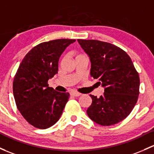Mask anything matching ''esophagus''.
Returning a JSON list of instances; mask_svg holds the SVG:
<instances>
[{"label":"esophagus","mask_w":154,"mask_h":154,"mask_svg":"<svg viewBox=\"0 0 154 154\" xmlns=\"http://www.w3.org/2000/svg\"><path fill=\"white\" fill-rule=\"evenodd\" d=\"M70 94L72 95V96H74V97H79L81 95V94L79 93V92H77V91H72L70 93Z\"/></svg>","instance_id":"34e87169"}]
</instances>
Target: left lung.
Masks as SVG:
<instances>
[{
    "label": "left lung",
    "mask_w": 154,
    "mask_h": 154,
    "mask_svg": "<svg viewBox=\"0 0 154 154\" xmlns=\"http://www.w3.org/2000/svg\"><path fill=\"white\" fill-rule=\"evenodd\" d=\"M89 57L91 77L104 88L100 97L90 94L86 112L91 120L108 126L123 120L135 106L140 94V77L128 54L115 45L96 40H77Z\"/></svg>",
    "instance_id": "obj_1"
}]
</instances>
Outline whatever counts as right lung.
Here are the masks:
<instances>
[{
	"instance_id": "right-lung-1",
	"label": "right lung",
	"mask_w": 154,
	"mask_h": 154,
	"mask_svg": "<svg viewBox=\"0 0 154 154\" xmlns=\"http://www.w3.org/2000/svg\"><path fill=\"white\" fill-rule=\"evenodd\" d=\"M76 40L57 39L35 46L24 57L14 76L13 94L17 109L34 127L46 129L59 120L69 94L49 87L48 80L57 73L58 62L66 48Z\"/></svg>"
}]
</instances>
